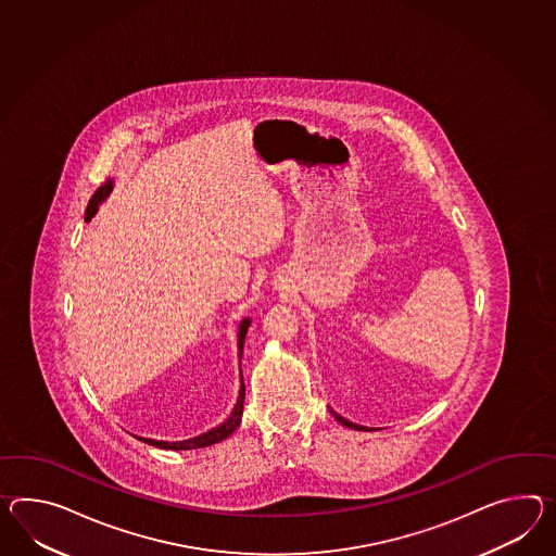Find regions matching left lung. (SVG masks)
Returning <instances> with one entry per match:
<instances>
[{
    "mask_svg": "<svg viewBox=\"0 0 556 556\" xmlns=\"http://www.w3.org/2000/svg\"><path fill=\"white\" fill-rule=\"evenodd\" d=\"M333 416H336V420H338L339 424H343V426H348V428H352V430H367L364 426H357V424H353V421H348L345 418H341V416L336 414V412H333Z\"/></svg>",
    "mask_w": 556,
    "mask_h": 556,
    "instance_id": "obj_1",
    "label": "left lung"
}]
</instances>
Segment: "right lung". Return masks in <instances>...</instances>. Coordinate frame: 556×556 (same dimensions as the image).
<instances>
[{"label":"right lung","mask_w":556,"mask_h":556,"mask_svg":"<svg viewBox=\"0 0 556 556\" xmlns=\"http://www.w3.org/2000/svg\"><path fill=\"white\" fill-rule=\"evenodd\" d=\"M109 192L110 182L109 185H104L102 189L96 190L92 201L88 203V208H86V220H90V218H92V215L96 213V208H98V204H100V201H104V199H106V194H109ZM249 326H251V321H249V319H243L241 329H239V355H243L244 336H247V329H249ZM243 402L244 383L243 376H241V392H239V400H237V404H235V409H232L229 420L223 421L220 426L213 428L211 432L203 433V435H197V438H190V440H185V442H159V440H149V438H138V440L147 442L150 446L164 447V450H194V447L213 446V444H217V442H223L225 438H229L230 433L235 432V430L239 428V424H241V416H243Z\"/></svg>","instance_id":"add662e5"}]
</instances>
